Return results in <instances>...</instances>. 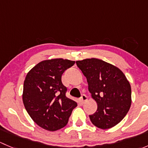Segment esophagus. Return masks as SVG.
<instances>
[{
  "label": "esophagus",
  "instance_id": "esophagus-1",
  "mask_svg": "<svg viewBox=\"0 0 148 148\" xmlns=\"http://www.w3.org/2000/svg\"><path fill=\"white\" fill-rule=\"evenodd\" d=\"M86 100H87V97H86L85 95H82V97H80V101H81V102L84 103V102H86Z\"/></svg>",
  "mask_w": 148,
  "mask_h": 148
}]
</instances>
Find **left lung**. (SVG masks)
I'll return each mask as SVG.
<instances>
[{
  "mask_svg": "<svg viewBox=\"0 0 148 148\" xmlns=\"http://www.w3.org/2000/svg\"><path fill=\"white\" fill-rule=\"evenodd\" d=\"M86 77L89 91L97 103L91 122L100 129H109L120 122L131 106V86L122 71L98 59L76 62Z\"/></svg>",
  "mask_w": 148,
  "mask_h": 148,
  "instance_id": "1",
  "label": "left lung"
}]
</instances>
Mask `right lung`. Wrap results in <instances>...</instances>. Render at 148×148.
<instances>
[{
  "label": "right lung",
  "instance_id": "1",
  "mask_svg": "<svg viewBox=\"0 0 148 148\" xmlns=\"http://www.w3.org/2000/svg\"><path fill=\"white\" fill-rule=\"evenodd\" d=\"M75 64L68 59L43 61L26 75L23 83V102L33 120L41 127L56 131L67 125L77 103L66 97L67 89L62 76Z\"/></svg>",
  "mask_w": 148,
  "mask_h": 148
}]
</instances>
